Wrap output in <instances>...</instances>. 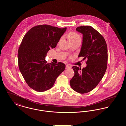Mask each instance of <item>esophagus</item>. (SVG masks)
Masks as SVG:
<instances>
[{
	"mask_svg": "<svg viewBox=\"0 0 126 126\" xmlns=\"http://www.w3.org/2000/svg\"><path fill=\"white\" fill-rule=\"evenodd\" d=\"M71 67V66L68 65H66V69H68V68H69Z\"/></svg>",
	"mask_w": 126,
	"mask_h": 126,
	"instance_id": "1",
	"label": "esophagus"
}]
</instances>
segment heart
Returning <instances> with one entry per match:
<instances>
[{
    "label": "heart",
    "instance_id": "1",
    "mask_svg": "<svg viewBox=\"0 0 126 126\" xmlns=\"http://www.w3.org/2000/svg\"><path fill=\"white\" fill-rule=\"evenodd\" d=\"M68 38L69 41H73L78 39H81L80 36L75 32H70L68 34Z\"/></svg>",
    "mask_w": 126,
    "mask_h": 126
}]
</instances>
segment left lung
<instances>
[{
    "label": "left lung",
    "mask_w": 126,
    "mask_h": 126,
    "mask_svg": "<svg viewBox=\"0 0 126 126\" xmlns=\"http://www.w3.org/2000/svg\"><path fill=\"white\" fill-rule=\"evenodd\" d=\"M76 30L83 34L78 57L87 59V65L83 69L77 66L72 67L75 75L70 84L76 92L85 94L95 88L105 74L107 67V46L103 37L92 26H79Z\"/></svg>",
    "instance_id": "obj_1"
}]
</instances>
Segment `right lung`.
<instances>
[{
	"label": "right lung",
	"mask_w": 126,
	"mask_h": 126,
	"mask_svg": "<svg viewBox=\"0 0 126 126\" xmlns=\"http://www.w3.org/2000/svg\"><path fill=\"white\" fill-rule=\"evenodd\" d=\"M66 30V27L38 25L24 37L18 49V66L26 83L32 89L40 92L49 89L65 70V64H49L45 57L51 47H56Z\"/></svg>",
	"instance_id": "right-lung-1"
}]
</instances>
